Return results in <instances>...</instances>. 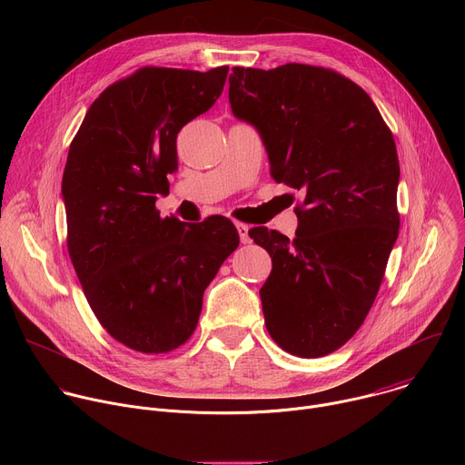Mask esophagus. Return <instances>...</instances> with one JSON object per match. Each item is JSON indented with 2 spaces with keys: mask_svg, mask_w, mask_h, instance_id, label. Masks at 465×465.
<instances>
[{
  "mask_svg": "<svg viewBox=\"0 0 465 465\" xmlns=\"http://www.w3.org/2000/svg\"><path fill=\"white\" fill-rule=\"evenodd\" d=\"M235 228H237V232H239V239H241V242L242 244H248L250 242V235H248V226L246 224H242V223H235Z\"/></svg>",
  "mask_w": 465,
  "mask_h": 465,
  "instance_id": "obj_1",
  "label": "esophagus"
}]
</instances>
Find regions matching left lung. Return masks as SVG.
<instances>
[{
    "instance_id": "1",
    "label": "left lung",
    "mask_w": 465,
    "mask_h": 465,
    "mask_svg": "<svg viewBox=\"0 0 465 465\" xmlns=\"http://www.w3.org/2000/svg\"><path fill=\"white\" fill-rule=\"evenodd\" d=\"M232 72L233 115L259 132L274 180L305 194L292 241L248 232L272 257L259 291L264 323L287 353L323 357L362 325L400 233L393 136L370 95L333 70Z\"/></svg>"
}]
</instances>
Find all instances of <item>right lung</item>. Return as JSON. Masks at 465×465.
Segmentation results:
<instances>
[{
  "instance_id": "add662e5",
  "label": "right lung",
  "mask_w": 465,
  "mask_h": 465,
  "mask_svg": "<svg viewBox=\"0 0 465 465\" xmlns=\"http://www.w3.org/2000/svg\"><path fill=\"white\" fill-rule=\"evenodd\" d=\"M226 75L228 65L142 68L92 103L70 145L68 252L94 314L134 351L167 353L193 335L206 287L239 246L226 217L187 224L156 210L180 128L215 104Z\"/></svg>"
}]
</instances>
